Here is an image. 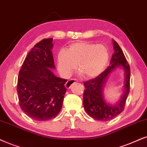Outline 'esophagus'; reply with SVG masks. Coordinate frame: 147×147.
Returning <instances> with one entry per match:
<instances>
[{
    "instance_id": "esophagus-1",
    "label": "esophagus",
    "mask_w": 147,
    "mask_h": 147,
    "mask_svg": "<svg viewBox=\"0 0 147 147\" xmlns=\"http://www.w3.org/2000/svg\"><path fill=\"white\" fill-rule=\"evenodd\" d=\"M75 82H77V79H70V80H68L67 81H66V84H65V87H66L67 89H69L70 87H71V85L73 84V83Z\"/></svg>"
}]
</instances>
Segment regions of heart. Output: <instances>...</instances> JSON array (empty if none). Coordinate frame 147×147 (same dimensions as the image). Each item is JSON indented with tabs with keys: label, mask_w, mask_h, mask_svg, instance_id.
I'll use <instances>...</instances> for the list:
<instances>
[{
	"label": "heart",
	"mask_w": 147,
	"mask_h": 147,
	"mask_svg": "<svg viewBox=\"0 0 147 147\" xmlns=\"http://www.w3.org/2000/svg\"><path fill=\"white\" fill-rule=\"evenodd\" d=\"M57 68L63 75L68 77L78 67L86 78L100 75L109 61V53L105 46L94 42L79 41L70 45L68 50L57 53Z\"/></svg>",
	"instance_id": "obj_1"
}]
</instances>
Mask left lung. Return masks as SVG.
<instances>
[{
    "mask_svg": "<svg viewBox=\"0 0 147 147\" xmlns=\"http://www.w3.org/2000/svg\"><path fill=\"white\" fill-rule=\"evenodd\" d=\"M114 53L111 60V65L98 77L85 81V90L83 93V106L91 117L98 121H110L124 110L126 100L129 93L130 86V68L123 52L117 42L113 40ZM119 66H122L125 71V92L120 102L114 106L108 105L103 98L102 90L107 76Z\"/></svg>",
    "mask_w": 147,
    "mask_h": 147,
    "instance_id": "obj_1",
    "label": "left lung"
}]
</instances>
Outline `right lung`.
Instances as JSON below:
<instances>
[{
  "instance_id": "obj_1",
  "label": "right lung",
  "mask_w": 147,
  "mask_h": 147,
  "mask_svg": "<svg viewBox=\"0 0 147 147\" xmlns=\"http://www.w3.org/2000/svg\"><path fill=\"white\" fill-rule=\"evenodd\" d=\"M53 38H44L27 55L19 72V105L28 116L36 121L55 118L62 109L66 79L54 75Z\"/></svg>"
}]
</instances>
